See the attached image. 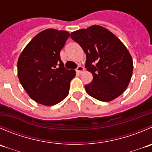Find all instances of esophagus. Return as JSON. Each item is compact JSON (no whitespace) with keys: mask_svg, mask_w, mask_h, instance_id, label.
Wrapping results in <instances>:
<instances>
[{"mask_svg":"<svg viewBox=\"0 0 152 152\" xmlns=\"http://www.w3.org/2000/svg\"><path fill=\"white\" fill-rule=\"evenodd\" d=\"M83 70H84V67H82V66H78L77 68L76 69V73H79V74H80V73H82Z\"/></svg>","mask_w":152,"mask_h":152,"instance_id":"esophagus-1","label":"esophagus"}]
</instances>
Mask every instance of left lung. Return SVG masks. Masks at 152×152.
Returning <instances> with one entry per match:
<instances>
[{"instance_id":"1","label":"left lung","mask_w":152,"mask_h":152,"mask_svg":"<svg viewBox=\"0 0 152 152\" xmlns=\"http://www.w3.org/2000/svg\"><path fill=\"white\" fill-rule=\"evenodd\" d=\"M71 39L86 54L85 68L93 75L85 85L88 95L110 102L127 88L133 72V60L123 42L99 25L71 32Z\"/></svg>"}]
</instances>
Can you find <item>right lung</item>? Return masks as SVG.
<instances>
[{
    "instance_id": "right-lung-1",
    "label": "right lung",
    "mask_w": 152,
    "mask_h": 152,
    "mask_svg": "<svg viewBox=\"0 0 152 152\" xmlns=\"http://www.w3.org/2000/svg\"><path fill=\"white\" fill-rule=\"evenodd\" d=\"M70 35L67 31L45 29L34 37L19 56V81L28 95L39 104L54 105L68 95L76 72L64 67L60 51Z\"/></svg>"
}]
</instances>
